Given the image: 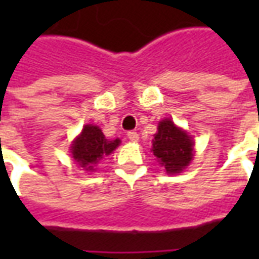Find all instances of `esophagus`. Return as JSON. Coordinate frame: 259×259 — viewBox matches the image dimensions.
I'll list each match as a JSON object with an SVG mask.
<instances>
[{
    "label": "esophagus",
    "mask_w": 259,
    "mask_h": 259,
    "mask_svg": "<svg viewBox=\"0 0 259 259\" xmlns=\"http://www.w3.org/2000/svg\"><path fill=\"white\" fill-rule=\"evenodd\" d=\"M127 139H129L130 141L136 143V141H139V135H137L136 132H127Z\"/></svg>",
    "instance_id": "esophagus-1"
}]
</instances>
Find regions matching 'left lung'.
<instances>
[{
  "label": "left lung",
  "mask_w": 259,
  "mask_h": 259,
  "mask_svg": "<svg viewBox=\"0 0 259 259\" xmlns=\"http://www.w3.org/2000/svg\"><path fill=\"white\" fill-rule=\"evenodd\" d=\"M151 152L168 175L183 172L194 157V143L187 132L178 127L170 119L158 123Z\"/></svg>",
  "instance_id": "1"
}]
</instances>
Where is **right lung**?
<instances>
[{
	"label": "right lung",
	"mask_w": 259,
	"mask_h": 259,
	"mask_svg": "<svg viewBox=\"0 0 259 259\" xmlns=\"http://www.w3.org/2000/svg\"><path fill=\"white\" fill-rule=\"evenodd\" d=\"M120 140H108L102 130L96 124H85L70 146L72 158L79 163L81 168L89 172L96 170V165L102 158L112 154Z\"/></svg>",
	"instance_id": "add662e5"
}]
</instances>
